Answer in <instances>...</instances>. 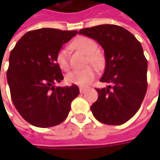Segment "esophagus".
I'll return each mask as SVG.
<instances>
[{
  "label": "esophagus",
  "mask_w": 160,
  "mask_h": 160,
  "mask_svg": "<svg viewBox=\"0 0 160 160\" xmlns=\"http://www.w3.org/2000/svg\"><path fill=\"white\" fill-rule=\"evenodd\" d=\"M87 89L86 88H80V93H85L86 92H87Z\"/></svg>",
  "instance_id": "1"
}]
</instances>
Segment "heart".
<instances>
[{"label":"heart","instance_id":"heart-1","mask_svg":"<svg viewBox=\"0 0 160 160\" xmlns=\"http://www.w3.org/2000/svg\"><path fill=\"white\" fill-rule=\"evenodd\" d=\"M74 49L80 50L87 56L86 66H92L96 69H100L104 65V58L99 51H98V45L95 41L87 37H80L73 41ZM56 63L61 69L68 71L69 69V62L68 59V52L65 49H61L56 54ZM96 73L91 68L80 71H72L66 75V81L71 85H77L80 87H87L90 85L95 79Z\"/></svg>","mask_w":160,"mask_h":160}]
</instances>
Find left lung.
<instances>
[{
    "instance_id": "8db88e82",
    "label": "left lung",
    "mask_w": 160,
    "mask_h": 160,
    "mask_svg": "<svg viewBox=\"0 0 160 160\" xmlns=\"http://www.w3.org/2000/svg\"><path fill=\"white\" fill-rule=\"evenodd\" d=\"M80 34L96 40L104 50L105 69L96 88L98 100L91 106L94 118L108 125H121L140 109L148 89V61L141 42L123 27L100 25L84 28Z\"/></svg>"
}]
</instances>
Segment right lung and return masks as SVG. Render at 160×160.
Segmentation results:
<instances>
[{"instance_id":"right-lung-1","label":"right lung","mask_w":160,"mask_h":160,"mask_svg":"<svg viewBox=\"0 0 160 160\" xmlns=\"http://www.w3.org/2000/svg\"><path fill=\"white\" fill-rule=\"evenodd\" d=\"M77 33L54 28L31 31L10 53L7 79L12 101L20 116L33 126L62 123L69 113L71 102L80 93L76 85L54 87L63 80L56 54Z\"/></svg>"}]
</instances>
